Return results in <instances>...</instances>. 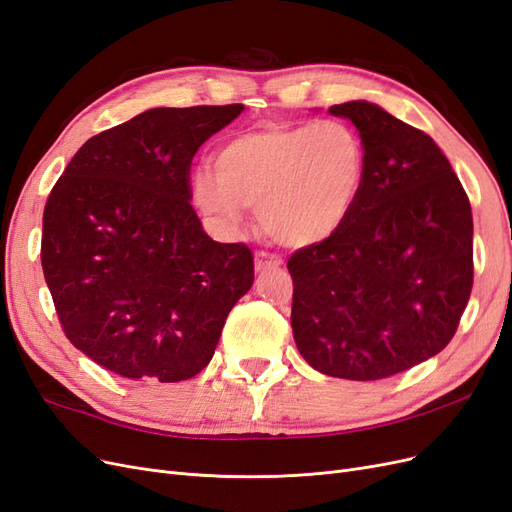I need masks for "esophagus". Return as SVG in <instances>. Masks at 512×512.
I'll return each mask as SVG.
<instances>
[{
  "label": "esophagus",
  "mask_w": 512,
  "mask_h": 512,
  "mask_svg": "<svg viewBox=\"0 0 512 512\" xmlns=\"http://www.w3.org/2000/svg\"><path fill=\"white\" fill-rule=\"evenodd\" d=\"M282 262H284V260H282L280 254H273V252H267V250L256 252V271H258V273L280 269Z\"/></svg>",
  "instance_id": "obj_1"
}]
</instances>
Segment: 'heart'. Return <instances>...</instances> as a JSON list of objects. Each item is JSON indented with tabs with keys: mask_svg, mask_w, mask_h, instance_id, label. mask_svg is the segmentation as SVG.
<instances>
[{
	"mask_svg": "<svg viewBox=\"0 0 512 512\" xmlns=\"http://www.w3.org/2000/svg\"><path fill=\"white\" fill-rule=\"evenodd\" d=\"M365 175V149L339 121L260 123L232 134L215 153V175L194 177L196 203L224 224L243 207L284 245L327 239L344 224Z\"/></svg>",
	"mask_w": 512,
	"mask_h": 512,
	"instance_id": "heart-1",
	"label": "heart"
}]
</instances>
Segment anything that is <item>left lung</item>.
<instances>
[{"instance_id":"1","label":"left lung","mask_w":512,"mask_h":512,"mask_svg":"<svg viewBox=\"0 0 512 512\" xmlns=\"http://www.w3.org/2000/svg\"><path fill=\"white\" fill-rule=\"evenodd\" d=\"M361 134L365 175L333 235L288 258L303 359L344 380H382L451 342L474 282L472 207L423 130L369 102L335 104Z\"/></svg>"}]
</instances>
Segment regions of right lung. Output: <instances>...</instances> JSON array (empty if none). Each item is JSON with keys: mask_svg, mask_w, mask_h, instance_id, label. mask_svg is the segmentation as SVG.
Segmentation results:
<instances>
[{"mask_svg": "<svg viewBox=\"0 0 512 512\" xmlns=\"http://www.w3.org/2000/svg\"><path fill=\"white\" fill-rule=\"evenodd\" d=\"M243 104L151 108L76 151L42 218V271L74 348L130 380L203 371L254 284L245 243H218L190 203L198 147Z\"/></svg>", "mask_w": 512, "mask_h": 512, "instance_id": "1", "label": "right lung"}]
</instances>
